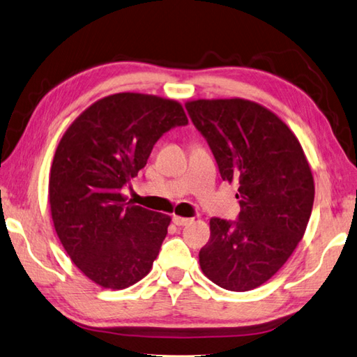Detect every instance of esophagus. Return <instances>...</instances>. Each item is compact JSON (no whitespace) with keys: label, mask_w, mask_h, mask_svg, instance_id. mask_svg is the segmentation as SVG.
I'll return each instance as SVG.
<instances>
[{"label":"esophagus","mask_w":357,"mask_h":357,"mask_svg":"<svg viewBox=\"0 0 357 357\" xmlns=\"http://www.w3.org/2000/svg\"><path fill=\"white\" fill-rule=\"evenodd\" d=\"M192 222V218H185V217H179V215H173V223L176 226H185Z\"/></svg>","instance_id":"1"}]
</instances>
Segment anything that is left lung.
I'll return each mask as SVG.
<instances>
[{"mask_svg":"<svg viewBox=\"0 0 357 357\" xmlns=\"http://www.w3.org/2000/svg\"><path fill=\"white\" fill-rule=\"evenodd\" d=\"M223 181L238 184L236 222L211 218L199 267L226 290L267 282L295 251L312 212L315 185L296 135L280 116L243 98L185 102Z\"/></svg>","mask_w":357,"mask_h":357,"instance_id":"left-lung-1","label":"left lung"}]
</instances>
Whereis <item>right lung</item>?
I'll return each instance as SVG.
<instances>
[{
  "label": "right lung",
  "mask_w": 357,
  "mask_h": 357,
  "mask_svg": "<svg viewBox=\"0 0 357 357\" xmlns=\"http://www.w3.org/2000/svg\"><path fill=\"white\" fill-rule=\"evenodd\" d=\"M187 123L178 101L123 92L95 101L62 135L50 172L51 218L71 261L98 286L126 289L153 268L172 218L126 203L121 189L160 135Z\"/></svg>",
  "instance_id": "obj_1"
}]
</instances>
